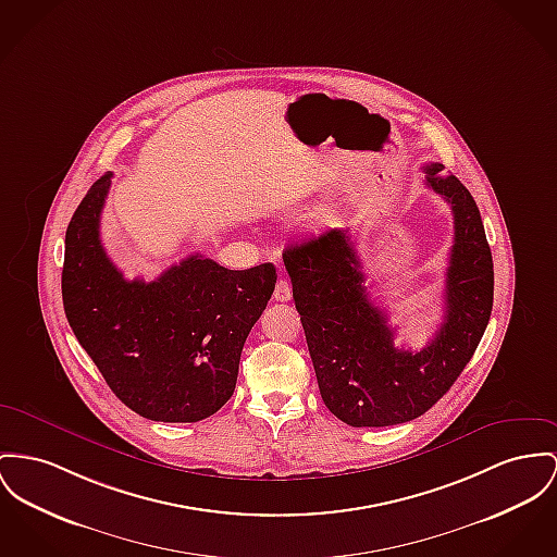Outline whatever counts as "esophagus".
I'll list each match as a JSON object with an SVG mask.
<instances>
[{
    "mask_svg": "<svg viewBox=\"0 0 557 557\" xmlns=\"http://www.w3.org/2000/svg\"><path fill=\"white\" fill-rule=\"evenodd\" d=\"M274 299H276V301H289V299H292V285H289L285 278H281V281L276 283V287H274Z\"/></svg>",
    "mask_w": 557,
    "mask_h": 557,
    "instance_id": "34e87169",
    "label": "esophagus"
}]
</instances>
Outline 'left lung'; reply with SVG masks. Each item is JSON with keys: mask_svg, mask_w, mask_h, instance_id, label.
I'll use <instances>...</instances> for the list:
<instances>
[{"mask_svg": "<svg viewBox=\"0 0 557 557\" xmlns=\"http://www.w3.org/2000/svg\"><path fill=\"white\" fill-rule=\"evenodd\" d=\"M424 184L454 215L445 272L444 323L422 350L393 344L384 310L371 304L346 230H330L283 251L319 391L350 426H393L433 408L471 361L490 321L494 265L480 209L444 164L424 166Z\"/></svg>", "mask_w": 557, "mask_h": 557, "instance_id": "8db88e82", "label": "left lung"}]
</instances>
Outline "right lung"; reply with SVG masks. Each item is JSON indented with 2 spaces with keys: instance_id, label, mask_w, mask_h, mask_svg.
I'll return each mask as SVG.
<instances>
[{
  "instance_id": "obj_1",
  "label": "right lung",
  "mask_w": 557,
  "mask_h": 557,
  "mask_svg": "<svg viewBox=\"0 0 557 557\" xmlns=\"http://www.w3.org/2000/svg\"><path fill=\"white\" fill-rule=\"evenodd\" d=\"M110 184L112 173L97 180L67 225V321L126 408L156 422L205 420L234 393L245 339L272 297L276 268L227 270L196 253L156 281H126L99 236Z\"/></svg>"
}]
</instances>
